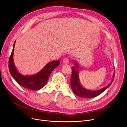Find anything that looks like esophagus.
<instances>
[{
	"mask_svg": "<svg viewBox=\"0 0 127 127\" xmlns=\"http://www.w3.org/2000/svg\"><path fill=\"white\" fill-rule=\"evenodd\" d=\"M63 62L64 64H68V62H69V59L68 58H64L63 59Z\"/></svg>",
	"mask_w": 127,
	"mask_h": 127,
	"instance_id": "34e87169",
	"label": "esophagus"
}]
</instances>
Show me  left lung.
<instances>
[{
    "label": "left lung",
    "mask_w": 127,
    "mask_h": 127,
    "mask_svg": "<svg viewBox=\"0 0 127 127\" xmlns=\"http://www.w3.org/2000/svg\"><path fill=\"white\" fill-rule=\"evenodd\" d=\"M74 64L75 66H72V74L70 78V85L73 92L75 93V95L79 97L86 98L95 97L101 94L106 89L109 88L112 83L113 80H114L115 73H114V75H113V78L111 82L108 86H105V87L101 89L96 91H91L86 89L83 87L80 84V82L78 73V64L76 62H75Z\"/></svg>",
    "instance_id": "8db88e82"
}]
</instances>
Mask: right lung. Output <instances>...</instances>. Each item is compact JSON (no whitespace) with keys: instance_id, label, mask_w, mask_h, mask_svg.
Instances as JSON below:
<instances>
[{"instance_id":"add662e5","label":"right lung","mask_w":127,"mask_h":127,"mask_svg":"<svg viewBox=\"0 0 127 127\" xmlns=\"http://www.w3.org/2000/svg\"><path fill=\"white\" fill-rule=\"evenodd\" d=\"M16 41L9 58V69L12 76L16 81L22 87L31 90L37 91L46 85L52 70L60 65V61H53L47 64L45 67L36 74L31 76H23L17 71L13 62V52Z\"/></svg>"}]
</instances>
